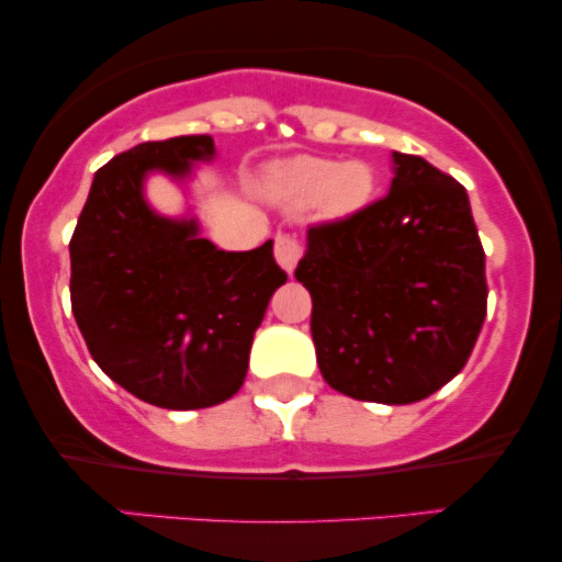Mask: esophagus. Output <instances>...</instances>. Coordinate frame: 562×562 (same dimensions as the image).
Returning <instances> with one entry per match:
<instances>
[{
	"instance_id": "1",
	"label": "esophagus",
	"mask_w": 562,
	"mask_h": 562,
	"mask_svg": "<svg viewBox=\"0 0 562 562\" xmlns=\"http://www.w3.org/2000/svg\"><path fill=\"white\" fill-rule=\"evenodd\" d=\"M273 256L279 260V266L283 271L291 273L299 263V258L304 256V245L296 235H276V245H273Z\"/></svg>"
}]
</instances>
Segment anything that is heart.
<instances>
[{
	"label": "heart",
	"mask_w": 562,
	"mask_h": 562,
	"mask_svg": "<svg viewBox=\"0 0 562 562\" xmlns=\"http://www.w3.org/2000/svg\"><path fill=\"white\" fill-rule=\"evenodd\" d=\"M268 194L291 210L319 204L327 214H350L368 202L373 173L366 164H337L333 158L302 156L268 171Z\"/></svg>",
	"instance_id": "1"
}]
</instances>
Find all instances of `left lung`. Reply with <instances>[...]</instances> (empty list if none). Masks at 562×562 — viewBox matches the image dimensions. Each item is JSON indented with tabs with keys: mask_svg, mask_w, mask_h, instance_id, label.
Here are the masks:
<instances>
[{
	"mask_svg": "<svg viewBox=\"0 0 562 562\" xmlns=\"http://www.w3.org/2000/svg\"><path fill=\"white\" fill-rule=\"evenodd\" d=\"M317 363L358 402H422L463 371L486 319V252L452 176L394 153L386 196L306 233Z\"/></svg>",
	"mask_w": 562,
	"mask_h": 562,
	"instance_id": "left-lung-1",
	"label": "left lung"
}]
</instances>
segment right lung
<instances>
[{"label": "right lung", "instance_id": "1", "mask_svg": "<svg viewBox=\"0 0 562 562\" xmlns=\"http://www.w3.org/2000/svg\"><path fill=\"white\" fill-rule=\"evenodd\" d=\"M210 135L140 143L102 166L76 222L71 310L97 366L160 409L227 402L248 373L252 335L286 271L273 240L227 252L194 220L160 217L143 199L148 171L183 179L210 160Z\"/></svg>", "mask_w": 562, "mask_h": 562}]
</instances>
